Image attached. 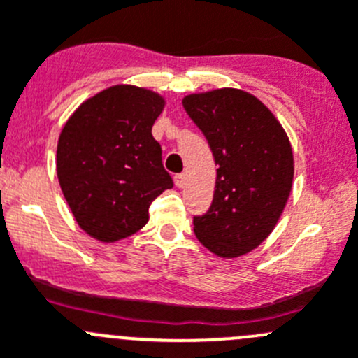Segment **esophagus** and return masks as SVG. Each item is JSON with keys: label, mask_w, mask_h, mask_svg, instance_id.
<instances>
[{"label": "esophagus", "mask_w": 358, "mask_h": 358, "mask_svg": "<svg viewBox=\"0 0 358 358\" xmlns=\"http://www.w3.org/2000/svg\"><path fill=\"white\" fill-rule=\"evenodd\" d=\"M173 182H176L177 188H182V186H185V182H186L185 173H176V176H173Z\"/></svg>", "instance_id": "1"}]
</instances>
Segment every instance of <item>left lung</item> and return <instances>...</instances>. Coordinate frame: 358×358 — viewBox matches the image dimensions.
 Wrapping results in <instances>:
<instances>
[{
    "mask_svg": "<svg viewBox=\"0 0 358 358\" xmlns=\"http://www.w3.org/2000/svg\"><path fill=\"white\" fill-rule=\"evenodd\" d=\"M182 105L217 165L213 203L193 217L196 239L221 258L250 253L274 230L290 196V141L274 114L246 91L189 94Z\"/></svg>",
    "mask_w": 358,
    "mask_h": 358,
    "instance_id": "left-lung-1",
    "label": "left lung"
}]
</instances>
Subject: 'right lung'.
<instances>
[{"label": "right lung", "mask_w": 358, "mask_h": 358, "mask_svg": "<svg viewBox=\"0 0 358 358\" xmlns=\"http://www.w3.org/2000/svg\"><path fill=\"white\" fill-rule=\"evenodd\" d=\"M165 107L158 93L112 86L71 114L57 141V179L84 232L114 243L141 230L149 206L173 186L151 130Z\"/></svg>", "instance_id": "1"}]
</instances>
